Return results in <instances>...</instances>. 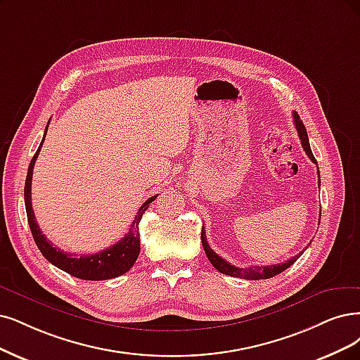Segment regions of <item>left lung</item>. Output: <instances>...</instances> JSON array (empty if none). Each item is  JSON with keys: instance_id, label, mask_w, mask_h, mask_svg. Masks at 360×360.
<instances>
[{"instance_id": "8db88e82", "label": "left lung", "mask_w": 360, "mask_h": 360, "mask_svg": "<svg viewBox=\"0 0 360 360\" xmlns=\"http://www.w3.org/2000/svg\"><path fill=\"white\" fill-rule=\"evenodd\" d=\"M294 124L297 127V131H298V136L301 139V145L304 151L307 153V155L310 157V160L313 163H317L316 158L311 153V148H310V142H309V136H307V130H305V126L304 123L301 122V118L297 112H294ZM319 187H321V175H319ZM321 222V221H319ZM202 243H203V249L206 252V255L210 261V264L214 265V267L222 273V274H227V276H233V277H238V278H246V281H259V278H270V277H274L277 274H281L282 271H285L288 267H290L292 264H294L300 257V255H295L294 258H290L282 264H274V265H252V267H246V269H240V267H236V265L230 264L225 261L224 258H221L218 254H215L214 249H212L206 240V234H205V227L202 229Z\"/></svg>"}]
</instances>
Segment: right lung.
Here are the masks:
<instances>
[{
  "mask_svg": "<svg viewBox=\"0 0 360 360\" xmlns=\"http://www.w3.org/2000/svg\"><path fill=\"white\" fill-rule=\"evenodd\" d=\"M47 129H49V124L46 126L43 141H41V143H39L35 155L31 160L30 167H28V175H26V181H25L26 217H28V224H30V229H31L32 237L35 240V245L38 246L39 252H41L43 257L49 262L56 265L58 269L63 270L65 273H68L78 278H83V281H108V278H114L117 276H122V274L127 273L139 257V250H141L139 221L143 215V212L150 207V205L155 200L157 195L150 197L148 200H146L141 206V209L138 210V214L135 217V221L131 222V229L129 230V233L122 238V240L117 242L111 248L105 249L102 252H98V254L82 255V257L68 254V252H63V250L55 248L50 240H47V237L43 234V231L39 230L38 224L35 221V215L32 210V202H31L32 170H34V165L37 162V157L39 154V150H41V146H43Z\"/></svg>",
  "mask_w": 360,
  "mask_h": 360,
  "instance_id": "add662e5",
  "label": "right lung"
}]
</instances>
